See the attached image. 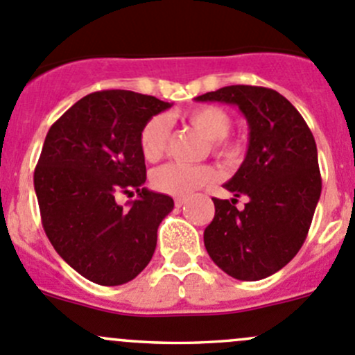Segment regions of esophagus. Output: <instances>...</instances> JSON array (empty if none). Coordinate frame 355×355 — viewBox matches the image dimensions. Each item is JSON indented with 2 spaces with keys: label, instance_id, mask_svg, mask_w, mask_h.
<instances>
[{
  "label": "esophagus",
  "instance_id": "obj_1",
  "mask_svg": "<svg viewBox=\"0 0 355 355\" xmlns=\"http://www.w3.org/2000/svg\"><path fill=\"white\" fill-rule=\"evenodd\" d=\"M185 202H187V199H185V198H177V199H175V206H177V207H182Z\"/></svg>",
  "mask_w": 355,
  "mask_h": 355
}]
</instances>
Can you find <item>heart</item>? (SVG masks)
<instances>
[{
  "label": "heart",
  "instance_id": "b5f03b06",
  "mask_svg": "<svg viewBox=\"0 0 355 355\" xmlns=\"http://www.w3.org/2000/svg\"><path fill=\"white\" fill-rule=\"evenodd\" d=\"M185 121L207 141L209 153L223 163H237L244 155V142L237 137H228L232 128V116L218 106H198L184 114ZM170 137V123L164 114H156L146 121L139 135V146L146 161L155 163L163 156ZM218 180V171L209 164L168 163L153 171L151 182L156 191L164 194L185 198L199 189L207 187Z\"/></svg>",
  "mask_w": 355,
  "mask_h": 355
}]
</instances>
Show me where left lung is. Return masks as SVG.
I'll list each match as a JSON object with an SVG mask.
<instances>
[{"instance_id": "8db88e82", "label": "left lung", "mask_w": 355, "mask_h": 355, "mask_svg": "<svg viewBox=\"0 0 355 355\" xmlns=\"http://www.w3.org/2000/svg\"><path fill=\"white\" fill-rule=\"evenodd\" d=\"M196 101L239 106L249 125V148L237 173L223 185L234 199H216L204 245L230 277L256 282L293 259L309 232L321 196L318 149L309 127L280 92L228 85ZM247 195L244 210L236 198Z\"/></svg>"}]
</instances>
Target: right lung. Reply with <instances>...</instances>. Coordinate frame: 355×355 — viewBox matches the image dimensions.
Wrapping results in <instances>:
<instances>
[{
  "mask_svg": "<svg viewBox=\"0 0 355 355\" xmlns=\"http://www.w3.org/2000/svg\"><path fill=\"white\" fill-rule=\"evenodd\" d=\"M170 103L132 91H99L49 128L34 171L42 227L56 252L94 284L123 285L149 264L170 196L144 187L139 135ZM138 192L128 208L118 193Z\"/></svg>",
  "mask_w": 355,
  "mask_h": 355,
  "instance_id": "obj_1",
  "label": "right lung"
}]
</instances>
